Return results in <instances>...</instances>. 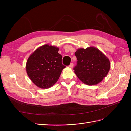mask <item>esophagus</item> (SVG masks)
<instances>
[{
  "mask_svg": "<svg viewBox=\"0 0 131 131\" xmlns=\"http://www.w3.org/2000/svg\"><path fill=\"white\" fill-rule=\"evenodd\" d=\"M73 67V64L72 63H71V64L69 65V68H72Z\"/></svg>",
  "mask_w": 131,
  "mask_h": 131,
  "instance_id": "esophagus-1",
  "label": "esophagus"
}]
</instances>
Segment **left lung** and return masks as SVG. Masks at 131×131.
<instances>
[{
    "label": "left lung",
    "instance_id": "obj_1",
    "mask_svg": "<svg viewBox=\"0 0 131 131\" xmlns=\"http://www.w3.org/2000/svg\"><path fill=\"white\" fill-rule=\"evenodd\" d=\"M74 54L77 60L74 73L83 83L96 85L107 76L110 69L109 59L98 48H80Z\"/></svg>",
    "mask_w": 131,
    "mask_h": 131
}]
</instances>
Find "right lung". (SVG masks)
<instances>
[{
	"label": "right lung",
	"mask_w": 131,
	"mask_h": 131,
	"mask_svg": "<svg viewBox=\"0 0 131 131\" xmlns=\"http://www.w3.org/2000/svg\"><path fill=\"white\" fill-rule=\"evenodd\" d=\"M58 47L45 44L37 48L28 58L26 72L38 87L47 89L53 86L65 68Z\"/></svg>",
	"instance_id": "right-lung-1"
}]
</instances>
